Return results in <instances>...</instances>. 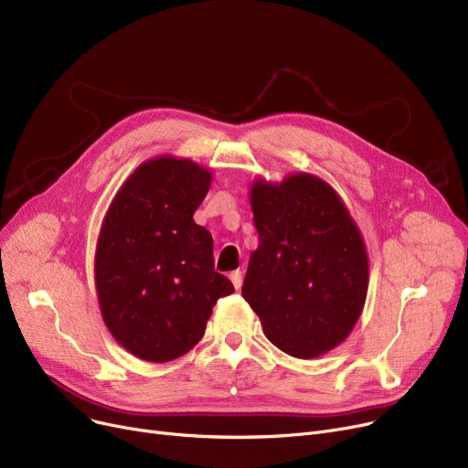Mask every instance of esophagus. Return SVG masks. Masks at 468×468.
<instances>
[{
	"mask_svg": "<svg viewBox=\"0 0 468 468\" xmlns=\"http://www.w3.org/2000/svg\"><path fill=\"white\" fill-rule=\"evenodd\" d=\"M229 279H231V282H233L235 290H239V288L242 286V273L239 271V269H237V271H233V273L229 275Z\"/></svg>",
	"mask_w": 468,
	"mask_h": 468,
	"instance_id": "34e87169",
	"label": "esophagus"
}]
</instances>
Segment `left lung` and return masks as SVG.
I'll list each match as a JSON object with an SVG mask.
<instances>
[{"mask_svg": "<svg viewBox=\"0 0 468 468\" xmlns=\"http://www.w3.org/2000/svg\"><path fill=\"white\" fill-rule=\"evenodd\" d=\"M260 235L242 298L265 337L296 358L321 356L355 328L367 293L362 235L341 197L321 178L256 180L250 191Z\"/></svg>", "mask_w": 468, "mask_h": 468, "instance_id": "left-lung-1", "label": "left lung"}]
</instances>
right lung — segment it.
<instances>
[{"label":"right lung","mask_w":468,"mask_h":468,"mask_svg":"<svg viewBox=\"0 0 468 468\" xmlns=\"http://www.w3.org/2000/svg\"><path fill=\"white\" fill-rule=\"evenodd\" d=\"M210 170L155 157L121 186L96 242L94 282L102 318L129 353L168 362L191 351L212 307L233 293L214 271L212 235L193 221Z\"/></svg>","instance_id":"add662e5"}]
</instances>
